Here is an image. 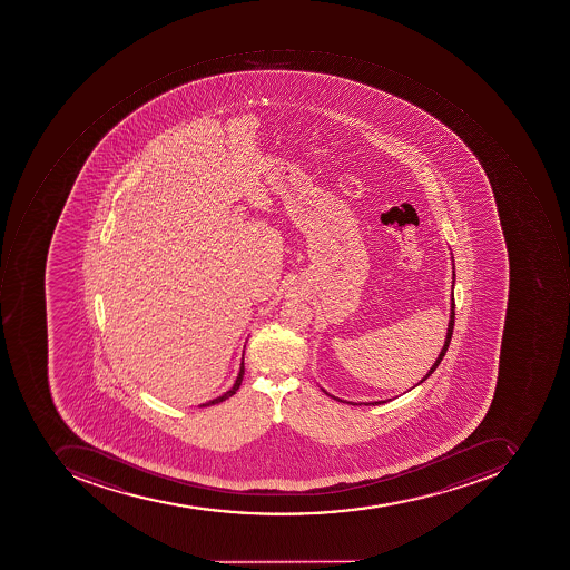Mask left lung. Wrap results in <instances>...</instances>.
Here are the masks:
<instances>
[{
    "instance_id": "1",
    "label": "left lung",
    "mask_w": 570,
    "mask_h": 570,
    "mask_svg": "<svg viewBox=\"0 0 570 570\" xmlns=\"http://www.w3.org/2000/svg\"><path fill=\"white\" fill-rule=\"evenodd\" d=\"M454 279H455L454 265H452V289H454ZM451 299H452V302H451V318H449L448 336H445L444 348H442V352H440L439 357H436L435 364L432 365V370H430L429 373H426V376H424L423 380L420 381V383H423L424 380H429V377L432 376L433 371H435L436 367H439L440 362H442V358H444L445 352H448V348H449V343H451L452 330H454V315H455L454 314V308H455L454 291H452ZM420 383H417V385H420ZM327 395H330V393H327ZM330 396H333V395H330ZM333 399H336V401L343 402L342 399H338V396H333ZM383 402H385V401L370 402V404H365V405H377V404H383ZM350 404L357 405V404H354V402H350Z\"/></svg>"
}]
</instances>
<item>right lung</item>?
<instances>
[{
	"label": "right lung",
	"instance_id": "obj_1",
	"mask_svg": "<svg viewBox=\"0 0 570 570\" xmlns=\"http://www.w3.org/2000/svg\"><path fill=\"white\" fill-rule=\"evenodd\" d=\"M243 376H244V361L240 362V370H239V376H237L236 383H234V386H232L228 392H225L222 396H216V399H213V401L206 402V404H200L199 407H209V405L220 404V402L227 401V399H230L234 393L239 390L240 383H243Z\"/></svg>",
	"mask_w": 570,
	"mask_h": 570
}]
</instances>
